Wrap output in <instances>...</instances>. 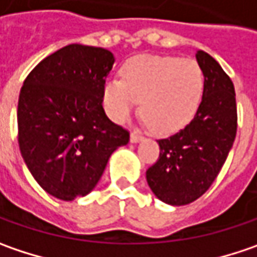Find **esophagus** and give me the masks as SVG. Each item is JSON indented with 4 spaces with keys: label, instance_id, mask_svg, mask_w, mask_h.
Wrapping results in <instances>:
<instances>
[{
    "label": "esophagus",
    "instance_id": "1",
    "mask_svg": "<svg viewBox=\"0 0 257 257\" xmlns=\"http://www.w3.org/2000/svg\"><path fill=\"white\" fill-rule=\"evenodd\" d=\"M142 140V135L138 134V132H132L131 134V142H140Z\"/></svg>",
    "mask_w": 257,
    "mask_h": 257
}]
</instances>
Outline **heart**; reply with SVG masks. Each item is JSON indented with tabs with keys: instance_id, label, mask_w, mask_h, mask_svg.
<instances>
[{
	"instance_id": "b5f03b06",
	"label": "heart",
	"mask_w": 257,
	"mask_h": 257,
	"mask_svg": "<svg viewBox=\"0 0 257 257\" xmlns=\"http://www.w3.org/2000/svg\"><path fill=\"white\" fill-rule=\"evenodd\" d=\"M122 80L105 84V106L125 122L141 100V113L155 134L177 132L193 119L204 90V72L194 59L137 56L123 64Z\"/></svg>"
}]
</instances>
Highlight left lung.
I'll list each match as a JSON object with an SVG mask.
<instances>
[{"label":"left lung","mask_w":257,"mask_h":257,"mask_svg":"<svg viewBox=\"0 0 257 257\" xmlns=\"http://www.w3.org/2000/svg\"><path fill=\"white\" fill-rule=\"evenodd\" d=\"M195 57L204 72L201 103L185 128L158 140L160 157L147 170L152 193L171 206L190 204L206 193L237 132L236 93L229 74L206 51H197Z\"/></svg>","instance_id":"obj_1"}]
</instances>
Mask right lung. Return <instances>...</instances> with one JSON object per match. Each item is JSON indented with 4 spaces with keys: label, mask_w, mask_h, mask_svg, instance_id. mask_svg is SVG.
<instances>
[{
    "label": "right lung",
    "mask_w": 257,
    "mask_h": 257,
    "mask_svg": "<svg viewBox=\"0 0 257 257\" xmlns=\"http://www.w3.org/2000/svg\"><path fill=\"white\" fill-rule=\"evenodd\" d=\"M113 54L69 44L30 72L18 97V145L43 190L64 201L89 194L129 131L105 113Z\"/></svg>",
    "instance_id": "1"
}]
</instances>
